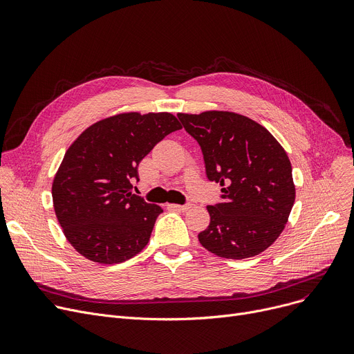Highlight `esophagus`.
I'll list each match as a JSON object with an SVG mask.
<instances>
[{"label": "esophagus", "mask_w": 354, "mask_h": 354, "mask_svg": "<svg viewBox=\"0 0 354 354\" xmlns=\"http://www.w3.org/2000/svg\"><path fill=\"white\" fill-rule=\"evenodd\" d=\"M172 209H176V211H188L191 208V203H187V205H178V203H171V205H167Z\"/></svg>", "instance_id": "esophagus-1"}]
</instances>
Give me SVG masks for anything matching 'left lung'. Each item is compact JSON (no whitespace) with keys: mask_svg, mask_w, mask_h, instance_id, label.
Returning a JSON list of instances; mask_svg holds the SVG:
<instances>
[{"mask_svg":"<svg viewBox=\"0 0 354 354\" xmlns=\"http://www.w3.org/2000/svg\"><path fill=\"white\" fill-rule=\"evenodd\" d=\"M199 143L222 202L207 207L211 222L198 234L203 248L232 259L266 251L283 232L295 201L290 159L268 130L232 111L178 113Z\"/></svg>","mask_w":354,"mask_h":354,"instance_id":"left-lung-1","label":"left lung"}]
</instances>
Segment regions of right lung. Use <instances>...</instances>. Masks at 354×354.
I'll list each match as a JSON object with an SVG mask.
<instances>
[{"label":"right lung","mask_w":354,"mask_h":354,"mask_svg":"<svg viewBox=\"0 0 354 354\" xmlns=\"http://www.w3.org/2000/svg\"><path fill=\"white\" fill-rule=\"evenodd\" d=\"M182 129L162 113H120L96 122L71 143L53 180V205L68 243L99 264L139 254L162 211L130 192L138 166L165 136Z\"/></svg>","instance_id":"right-lung-1"}]
</instances>
